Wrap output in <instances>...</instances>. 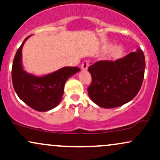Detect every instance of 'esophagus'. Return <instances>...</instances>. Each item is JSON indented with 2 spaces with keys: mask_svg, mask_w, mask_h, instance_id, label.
I'll list each match as a JSON object with an SVG mask.
<instances>
[{
  "mask_svg": "<svg viewBox=\"0 0 160 160\" xmlns=\"http://www.w3.org/2000/svg\"><path fill=\"white\" fill-rule=\"evenodd\" d=\"M88 66H89L88 61V60H85V61L82 62L81 68H82L83 71H86V70H88Z\"/></svg>",
  "mask_w": 160,
  "mask_h": 160,
  "instance_id": "34e87169",
  "label": "esophagus"
}]
</instances>
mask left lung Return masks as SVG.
<instances>
[{"instance_id":"1","label":"left lung","mask_w":160,"mask_h":160,"mask_svg":"<svg viewBox=\"0 0 160 160\" xmlns=\"http://www.w3.org/2000/svg\"><path fill=\"white\" fill-rule=\"evenodd\" d=\"M145 57L141 49L115 61L101 60L88 68L92 84L88 93L99 107L113 108L129 102L141 88Z\"/></svg>"}]
</instances>
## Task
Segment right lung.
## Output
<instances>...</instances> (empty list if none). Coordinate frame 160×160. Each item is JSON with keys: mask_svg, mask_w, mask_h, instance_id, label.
<instances>
[{"mask_svg": "<svg viewBox=\"0 0 160 160\" xmlns=\"http://www.w3.org/2000/svg\"><path fill=\"white\" fill-rule=\"evenodd\" d=\"M27 37L17 51L12 66V82L18 96L25 104L37 111H48L62 100L66 82L80 71L77 67H63L42 76L27 72L22 64V49Z\"/></svg>", "mask_w": 160, "mask_h": 160, "instance_id": "obj_1", "label": "right lung"}]
</instances>
